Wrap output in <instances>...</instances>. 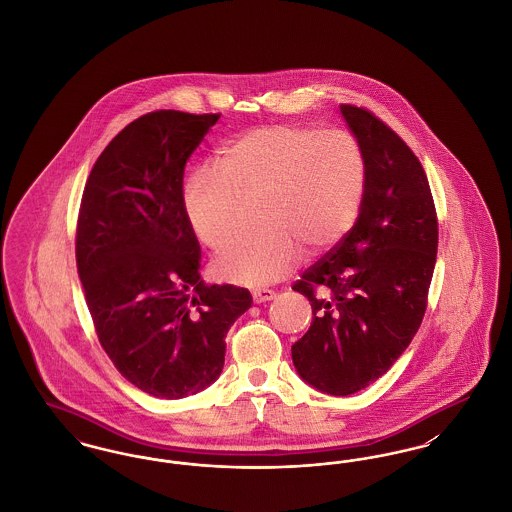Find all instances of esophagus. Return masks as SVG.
I'll return each mask as SVG.
<instances>
[{
	"label": "esophagus",
	"instance_id": "esophagus-1",
	"mask_svg": "<svg viewBox=\"0 0 512 512\" xmlns=\"http://www.w3.org/2000/svg\"><path fill=\"white\" fill-rule=\"evenodd\" d=\"M251 295H253V301H255V303H267V301H270V299H274V297H276V293L272 292V290H267V288H261V290H253Z\"/></svg>",
	"mask_w": 512,
	"mask_h": 512
}]
</instances>
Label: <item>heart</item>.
<instances>
[{"instance_id": "1", "label": "heart", "mask_w": 512, "mask_h": 512, "mask_svg": "<svg viewBox=\"0 0 512 512\" xmlns=\"http://www.w3.org/2000/svg\"><path fill=\"white\" fill-rule=\"evenodd\" d=\"M366 165L345 130L272 124L222 147L215 167L195 171L184 186V213L199 242L217 245L238 226L242 199L261 197V228L224 242L215 257L222 280L259 286L284 276L309 253L338 244L359 217Z\"/></svg>"}]
</instances>
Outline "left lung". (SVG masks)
<instances>
[{
  "label": "left lung",
  "instance_id": "left-lung-1",
  "mask_svg": "<svg viewBox=\"0 0 512 512\" xmlns=\"http://www.w3.org/2000/svg\"><path fill=\"white\" fill-rule=\"evenodd\" d=\"M340 109L365 155V195L353 228L293 284L313 322L292 359L317 390L351 395L386 374L420 328L438 215L413 149L365 107Z\"/></svg>",
  "mask_w": 512,
  "mask_h": 512
}]
</instances>
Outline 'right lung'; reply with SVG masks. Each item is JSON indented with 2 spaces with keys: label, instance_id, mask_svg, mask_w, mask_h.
Segmentation results:
<instances>
[{
  "label": "right lung",
  "instance_id": "add662e5",
  "mask_svg": "<svg viewBox=\"0 0 512 512\" xmlns=\"http://www.w3.org/2000/svg\"><path fill=\"white\" fill-rule=\"evenodd\" d=\"M220 113L151 111L124 126L90 172L76 220V268L99 343L153 397L207 388L251 293L199 276V242L182 182Z\"/></svg>",
  "mask_w": 512,
  "mask_h": 512
}]
</instances>
